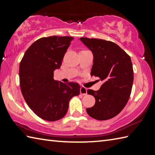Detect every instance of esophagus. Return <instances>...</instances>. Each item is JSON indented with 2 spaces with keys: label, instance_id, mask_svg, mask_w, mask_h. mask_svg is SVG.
Returning a JSON list of instances; mask_svg holds the SVG:
<instances>
[{
  "label": "esophagus",
  "instance_id": "34e87169",
  "mask_svg": "<svg viewBox=\"0 0 155 155\" xmlns=\"http://www.w3.org/2000/svg\"><path fill=\"white\" fill-rule=\"evenodd\" d=\"M80 93L81 94L83 95H86L87 94V88H85L84 87H81L80 88Z\"/></svg>",
  "mask_w": 155,
  "mask_h": 155
}]
</instances>
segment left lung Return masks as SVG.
<instances>
[{
	"label": "left lung",
	"mask_w": 155,
	"mask_h": 155,
	"mask_svg": "<svg viewBox=\"0 0 155 155\" xmlns=\"http://www.w3.org/2000/svg\"><path fill=\"white\" fill-rule=\"evenodd\" d=\"M80 40L93 52L91 75L103 82L99 90L87 91L95 98V104L87 112L94 119H110L120 113L130 97L134 79L130 57L111 41L85 37Z\"/></svg>",
	"instance_id": "obj_1"
}]
</instances>
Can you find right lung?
<instances>
[{"label":"right lung","mask_w":155,"mask_h":155,"mask_svg":"<svg viewBox=\"0 0 155 155\" xmlns=\"http://www.w3.org/2000/svg\"><path fill=\"white\" fill-rule=\"evenodd\" d=\"M74 38L43 37L36 41L23 56L19 66L20 86L26 103L38 117L48 121L67 114L69 101L80 94V85L54 79Z\"/></svg>","instance_id":"1"}]
</instances>
